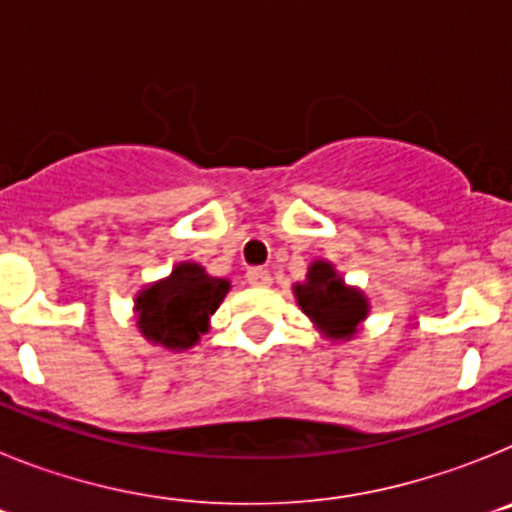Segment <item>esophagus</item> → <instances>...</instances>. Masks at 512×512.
I'll use <instances>...</instances> for the list:
<instances>
[{"instance_id": "esophagus-1", "label": "esophagus", "mask_w": 512, "mask_h": 512, "mask_svg": "<svg viewBox=\"0 0 512 512\" xmlns=\"http://www.w3.org/2000/svg\"><path fill=\"white\" fill-rule=\"evenodd\" d=\"M246 279H248V284H251V287H261V289L271 287V274L266 269H251L246 274Z\"/></svg>"}]
</instances>
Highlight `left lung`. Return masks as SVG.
Here are the masks:
<instances>
[{
    "label": "left lung",
    "mask_w": 512,
    "mask_h": 512,
    "mask_svg": "<svg viewBox=\"0 0 512 512\" xmlns=\"http://www.w3.org/2000/svg\"><path fill=\"white\" fill-rule=\"evenodd\" d=\"M292 295L325 341H351L369 318L364 289L346 284L336 266L325 259L307 266L305 282L292 284Z\"/></svg>",
    "instance_id": "left-lung-1"
}]
</instances>
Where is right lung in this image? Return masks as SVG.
<instances>
[{
  "label": "right lung",
  "mask_w": 512,
  "mask_h": 512,
  "mask_svg": "<svg viewBox=\"0 0 512 512\" xmlns=\"http://www.w3.org/2000/svg\"><path fill=\"white\" fill-rule=\"evenodd\" d=\"M230 292V279L212 277L197 261H179L164 279L143 284L133 318L151 346L182 354L200 343L210 318Z\"/></svg>",
  "instance_id": "1"
}]
</instances>
